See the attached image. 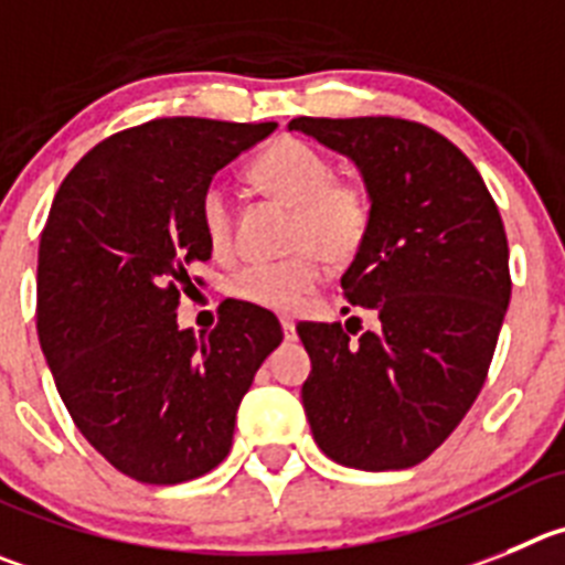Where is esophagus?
I'll use <instances>...</instances> for the list:
<instances>
[{
	"instance_id": "obj_1",
	"label": "esophagus",
	"mask_w": 565,
	"mask_h": 565,
	"mask_svg": "<svg viewBox=\"0 0 565 565\" xmlns=\"http://www.w3.org/2000/svg\"><path fill=\"white\" fill-rule=\"evenodd\" d=\"M281 329H284V340L292 342L295 340V323L289 318H281Z\"/></svg>"
}]
</instances>
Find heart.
<instances>
[{"label":"heart","instance_id":"heart-1","mask_svg":"<svg viewBox=\"0 0 565 565\" xmlns=\"http://www.w3.org/2000/svg\"><path fill=\"white\" fill-rule=\"evenodd\" d=\"M250 178L295 205L292 247L298 250L278 262H247L231 273L228 292L253 307L295 312L323 278L329 262H351L371 231V198L356 181L334 178L329 158L300 139H281L258 152ZM200 220L209 245L225 253L234 242V203L223 183L205 186Z\"/></svg>","mask_w":565,"mask_h":565}]
</instances>
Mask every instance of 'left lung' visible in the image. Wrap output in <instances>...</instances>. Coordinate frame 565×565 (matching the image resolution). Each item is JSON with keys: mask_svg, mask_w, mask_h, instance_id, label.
Listing matches in <instances>:
<instances>
[{"mask_svg": "<svg viewBox=\"0 0 565 565\" xmlns=\"http://www.w3.org/2000/svg\"><path fill=\"white\" fill-rule=\"evenodd\" d=\"M289 130L354 161L371 198V231L340 284L348 303L376 315V331L298 326L315 443L360 471L413 468L488 376L510 303L502 217L477 167L426 125L298 116Z\"/></svg>", "mask_w": 565, "mask_h": 565, "instance_id": "left-lung-1", "label": "left lung"}]
</instances>
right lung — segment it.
<instances>
[{
  "instance_id": "right-lung-1",
  "label": "right lung",
  "mask_w": 565,
  "mask_h": 565,
  "mask_svg": "<svg viewBox=\"0 0 565 565\" xmlns=\"http://www.w3.org/2000/svg\"><path fill=\"white\" fill-rule=\"evenodd\" d=\"M172 116L99 141L52 200L39 247V340L94 449L147 484L228 457L236 409L284 340L267 309L231 300L217 329L178 326L189 267L211 258L200 198L276 130Z\"/></svg>"
}]
</instances>
